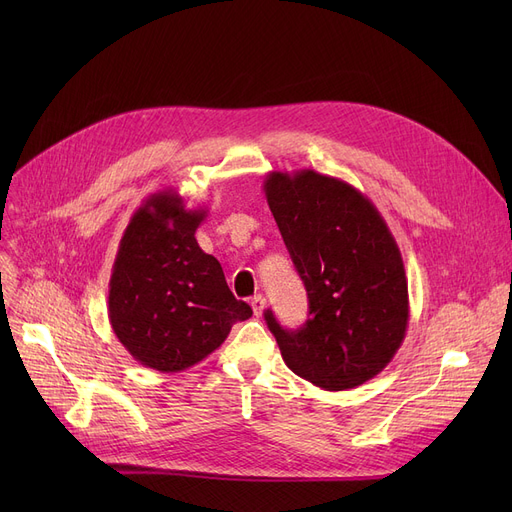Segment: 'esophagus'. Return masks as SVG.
I'll return each mask as SVG.
<instances>
[{
	"label": "esophagus",
	"instance_id": "34e87169",
	"mask_svg": "<svg viewBox=\"0 0 512 512\" xmlns=\"http://www.w3.org/2000/svg\"><path fill=\"white\" fill-rule=\"evenodd\" d=\"M251 307H253V313L259 317V315H263V311H265V299L261 297V294H255V297L251 299Z\"/></svg>",
	"mask_w": 512,
	"mask_h": 512
}]
</instances>
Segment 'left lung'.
Returning a JSON list of instances; mask_svg holds the SVG:
<instances>
[{
  "label": "left lung",
  "mask_w": 512,
  "mask_h": 512,
  "mask_svg": "<svg viewBox=\"0 0 512 512\" xmlns=\"http://www.w3.org/2000/svg\"><path fill=\"white\" fill-rule=\"evenodd\" d=\"M263 191L309 299L299 330L265 311L284 363L324 390L365 384L409 326L405 263L386 220L353 184L315 170L270 172Z\"/></svg>",
  "instance_id": "obj_1"
}]
</instances>
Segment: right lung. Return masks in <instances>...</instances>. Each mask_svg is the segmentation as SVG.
Instances as JSON below:
<instances>
[{"instance_id": "add662e5", "label": "right lung", "mask_w": 512, "mask_h": 512, "mask_svg": "<svg viewBox=\"0 0 512 512\" xmlns=\"http://www.w3.org/2000/svg\"><path fill=\"white\" fill-rule=\"evenodd\" d=\"M207 209L153 193L132 213L110 278L107 315L116 338L145 367L178 373L197 365L253 309L236 301L222 265L195 238Z\"/></svg>"}]
</instances>
